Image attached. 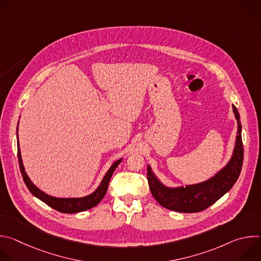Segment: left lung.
Wrapping results in <instances>:
<instances>
[{"label": "left lung", "instance_id": "left-lung-1", "mask_svg": "<svg viewBox=\"0 0 261 261\" xmlns=\"http://www.w3.org/2000/svg\"><path fill=\"white\" fill-rule=\"evenodd\" d=\"M232 109L238 122L233 153L229 162L211 178L194 185H186L185 187H167L155 175L152 167L147 165L148 186L159 204L174 212L197 213L214 204L233 187L242 170L244 147L240 114L234 105Z\"/></svg>", "mask_w": 261, "mask_h": 261}]
</instances>
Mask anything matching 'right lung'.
Instances as JSON below:
<instances>
[{"label":"right lung","mask_w":261,"mask_h":261,"mask_svg":"<svg viewBox=\"0 0 261 261\" xmlns=\"http://www.w3.org/2000/svg\"><path fill=\"white\" fill-rule=\"evenodd\" d=\"M16 131L18 132V125H17V130ZM17 132H16V135H17V157H18V162H19V169H20V172H21V175H22V178H23V181H24L25 186L28 187V189L30 190V192L35 197L40 199L41 201H43L44 203H46L50 207H53V208H55V210H57L61 213H65V214L80 213V212H84V211H87V210H90V208L96 206L103 199V197L105 196L107 188H108L109 180L111 178V175H113L114 171L116 170L118 165L123 160V158H121V159L117 160L113 165L110 166L108 171L105 173L102 181L98 186V188L93 193H91L90 195H87V196H84V197H77V198H74V197L73 198L54 197V196H50V195L44 193L43 191H41L31 180V178L27 174L24 166L22 164L21 154H20V150H19L18 133Z\"/></svg>","instance_id":"right-lung-1"}]
</instances>
